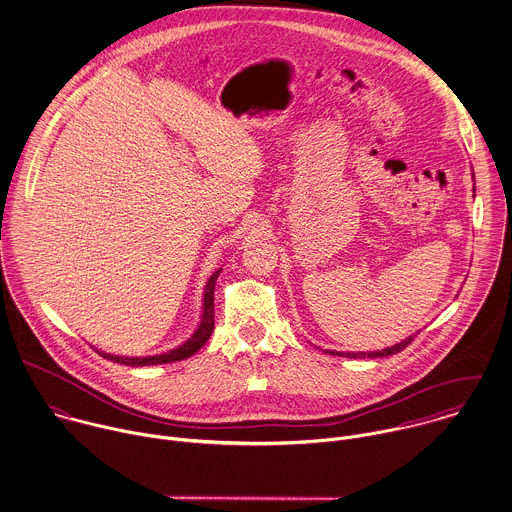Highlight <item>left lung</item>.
<instances>
[{
	"instance_id": "obj_1",
	"label": "left lung",
	"mask_w": 512,
	"mask_h": 512,
	"mask_svg": "<svg viewBox=\"0 0 512 512\" xmlns=\"http://www.w3.org/2000/svg\"><path fill=\"white\" fill-rule=\"evenodd\" d=\"M411 340H413V336L402 340V342L396 344V346H390V348H384V350H376V352H332V350H326V352L332 354V356H344V358H388V356L398 354V352H402L404 348H408L409 344H411Z\"/></svg>"
}]
</instances>
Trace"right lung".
<instances>
[{
  "instance_id": "right-lung-1",
  "label": "right lung",
  "mask_w": 512,
  "mask_h": 512,
  "mask_svg": "<svg viewBox=\"0 0 512 512\" xmlns=\"http://www.w3.org/2000/svg\"><path fill=\"white\" fill-rule=\"evenodd\" d=\"M221 269H217L207 285H205L204 291V312H202V320L196 328V332L192 334V338H188L182 346L174 348V350H168L164 354H156V356H142V358H128V356H112V354H106V352H99L103 358H108L112 362H118V364H124V366H156V364H168V362H178V360H186L190 358L192 354H196L205 342L207 338L211 336L213 332V291H215V281L219 277Z\"/></svg>"
}]
</instances>
